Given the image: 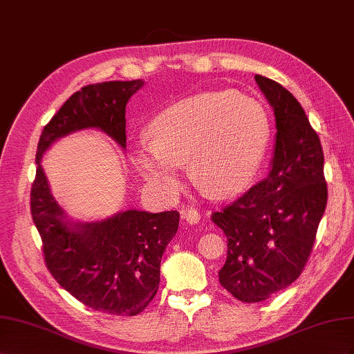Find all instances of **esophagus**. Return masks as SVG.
<instances>
[{
  "mask_svg": "<svg viewBox=\"0 0 354 354\" xmlns=\"http://www.w3.org/2000/svg\"><path fill=\"white\" fill-rule=\"evenodd\" d=\"M183 218L188 222V224L196 225V224H198V221H200L201 215L198 214V212H197L196 209L189 207V209H184V210H183Z\"/></svg>",
  "mask_w": 354,
  "mask_h": 354,
  "instance_id": "obj_1",
  "label": "esophagus"
}]
</instances>
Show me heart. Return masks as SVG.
Instances as JSON below:
<instances>
[{"label":"heart","mask_w":354,"mask_h":354,"mask_svg":"<svg viewBox=\"0 0 354 354\" xmlns=\"http://www.w3.org/2000/svg\"><path fill=\"white\" fill-rule=\"evenodd\" d=\"M133 145V161L156 193L174 197L185 163L194 179L216 197L246 189L262 166L270 123L258 100L233 92H205L160 113Z\"/></svg>","instance_id":"b5f03b06"}]
</instances>
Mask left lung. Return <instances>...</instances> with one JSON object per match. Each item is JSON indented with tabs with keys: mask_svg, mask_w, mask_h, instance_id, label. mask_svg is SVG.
<instances>
[{
	"mask_svg": "<svg viewBox=\"0 0 354 354\" xmlns=\"http://www.w3.org/2000/svg\"><path fill=\"white\" fill-rule=\"evenodd\" d=\"M255 82L276 120L270 171L212 215L228 240L219 281L243 302L266 301L299 277L328 200L320 139L304 109L279 83L262 75Z\"/></svg>",
	"mask_w": 354,
	"mask_h": 354,
	"instance_id": "left-lung-1",
	"label": "left lung"
}]
</instances>
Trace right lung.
Instances as JSON below:
<instances>
[{"mask_svg":"<svg viewBox=\"0 0 354 354\" xmlns=\"http://www.w3.org/2000/svg\"><path fill=\"white\" fill-rule=\"evenodd\" d=\"M145 83L108 82L83 87L44 127L37 148L31 214L43 240L48 271L84 306L114 316H135L156 297L160 262L179 224L176 210L129 209L102 221H73L50 189L43 156L57 139L97 129L126 148V105Z\"/></svg>","mask_w":354,"mask_h":354,"instance_id":"add662e5","label":"right lung"}]
</instances>
